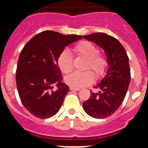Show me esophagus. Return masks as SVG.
<instances>
[{"instance_id": "34e87169", "label": "esophagus", "mask_w": 148, "mask_h": 148, "mask_svg": "<svg viewBox=\"0 0 148 148\" xmlns=\"http://www.w3.org/2000/svg\"><path fill=\"white\" fill-rule=\"evenodd\" d=\"M70 90H71V91H78L80 89H79V88H77V87L70 86Z\"/></svg>"}]
</instances>
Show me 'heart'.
Returning a JSON list of instances; mask_svg holds the SVG:
<instances>
[{
    "instance_id": "obj_1",
    "label": "heart",
    "mask_w": 148,
    "mask_h": 148,
    "mask_svg": "<svg viewBox=\"0 0 148 148\" xmlns=\"http://www.w3.org/2000/svg\"><path fill=\"white\" fill-rule=\"evenodd\" d=\"M74 54L87 58L85 70H93L97 77H101L108 69V59L104 55L100 54L99 48L90 41L83 40L77 42L73 47ZM58 65L62 73L68 74L73 70V58L67 50H64L58 57ZM94 80V74L92 71L74 72L65 77L66 83L73 87L86 86Z\"/></svg>"
}]
</instances>
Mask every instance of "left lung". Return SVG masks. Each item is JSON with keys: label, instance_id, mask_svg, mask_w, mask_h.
I'll use <instances>...</instances> for the list:
<instances>
[{"label": "left lung", "instance_id": "obj_1", "mask_svg": "<svg viewBox=\"0 0 148 148\" xmlns=\"http://www.w3.org/2000/svg\"><path fill=\"white\" fill-rule=\"evenodd\" d=\"M105 51L109 62L107 74L97 86L98 91L91 92L82 104L87 114L102 119L113 114L123 102L131 80L128 57L124 47L114 37L101 32L84 36Z\"/></svg>", "mask_w": 148, "mask_h": 148}]
</instances>
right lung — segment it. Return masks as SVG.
<instances>
[{
	"mask_svg": "<svg viewBox=\"0 0 148 148\" xmlns=\"http://www.w3.org/2000/svg\"><path fill=\"white\" fill-rule=\"evenodd\" d=\"M81 39L82 36L44 31L22 49L16 67V86L23 106L33 116L50 118L61 108L70 89L62 82L58 57L66 46ZM54 84H57V90L53 89Z\"/></svg>",
	"mask_w": 148,
	"mask_h": 148,
	"instance_id": "right-lung-1",
	"label": "right lung"
}]
</instances>
